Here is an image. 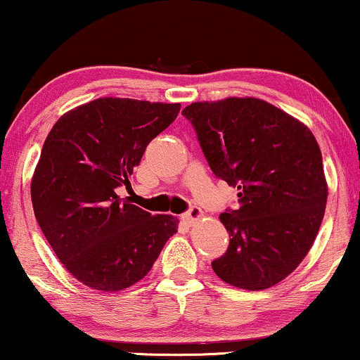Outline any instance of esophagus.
Segmentation results:
<instances>
[{
	"label": "esophagus",
	"mask_w": 360,
	"mask_h": 360,
	"mask_svg": "<svg viewBox=\"0 0 360 360\" xmlns=\"http://www.w3.org/2000/svg\"><path fill=\"white\" fill-rule=\"evenodd\" d=\"M201 217H203V212H201L198 206H191V208H189L188 212L183 214V220L186 223H194L196 220H200Z\"/></svg>",
	"instance_id": "34e87169"
}]
</instances>
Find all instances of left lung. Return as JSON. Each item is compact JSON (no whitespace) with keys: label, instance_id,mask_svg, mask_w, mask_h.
Returning <instances> with one entry per match:
<instances>
[{"label":"left lung","instance_id":"left-lung-1","mask_svg":"<svg viewBox=\"0 0 360 360\" xmlns=\"http://www.w3.org/2000/svg\"><path fill=\"white\" fill-rule=\"evenodd\" d=\"M208 166L238 189L220 220L229 249L214 274L259 291L291 274L311 249L326 205L323 160L308 127L257 98L191 103L183 110Z\"/></svg>","mask_w":360,"mask_h":360}]
</instances>
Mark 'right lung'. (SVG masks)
Segmentation results:
<instances>
[{"label": "right lung", "instance_id": "add662e5", "mask_svg": "<svg viewBox=\"0 0 360 360\" xmlns=\"http://www.w3.org/2000/svg\"><path fill=\"white\" fill-rule=\"evenodd\" d=\"M179 103L100 98L57 120L32 179L39 226L77 281L120 291L152 269L177 232L171 214H150L117 194L130 186L152 139L174 122Z\"/></svg>", "mask_w": 360, "mask_h": 360}]
</instances>
